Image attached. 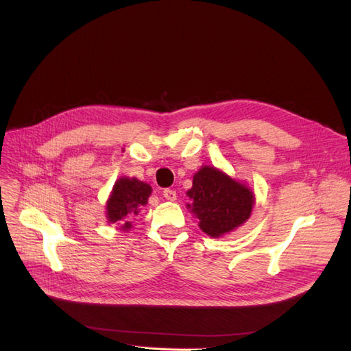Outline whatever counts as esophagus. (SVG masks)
<instances>
[{"mask_svg": "<svg viewBox=\"0 0 351 351\" xmlns=\"http://www.w3.org/2000/svg\"><path fill=\"white\" fill-rule=\"evenodd\" d=\"M162 195H164V197H165L167 200H169V202H174V200L177 199L176 190H171V189H165L164 192H162Z\"/></svg>", "mask_w": 351, "mask_h": 351, "instance_id": "1", "label": "esophagus"}]
</instances>
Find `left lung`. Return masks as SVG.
<instances>
[{
  "label": "left lung",
  "instance_id": "left-lung-1",
  "mask_svg": "<svg viewBox=\"0 0 351 351\" xmlns=\"http://www.w3.org/2000/svg\"><path fill=\"white\" fill-rule=\"evenodd\" d=\"M187 196L192 200L187 209L199 218L200 230L210 237H221L244 224L254 205V195L246 184L209 165L193 176Z\"/></svg>",
  "mask_w": 351,
  "mask_h": 351
}]
</instances>
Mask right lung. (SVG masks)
<instances>
[{
	"mask_svg": "<svg viewBox=\"0 0 351 351\" xmlns=\"http://www.w3.org/2000/svg\"><path fill=\"white\" fill-rule=\"evenodd\" d=\"M152 187L137 178L121 177L115 182L110 199L107 200V219L121 224V230L132 228V218L147 204Z\"/></svg>",
	"mask_w": 351,
	"mask_h": 351,
	"instance_id": "right-lung-1",
	"label": "right lung"
}]
</instances>
